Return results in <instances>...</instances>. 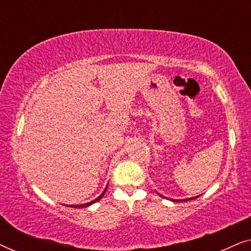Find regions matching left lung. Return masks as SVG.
Instances as JSON below:
<instances>
[{
  "label": "left lung",
  "mask_w": 251,
  "mask_h": 251,
  "mask_svg": "<svg viewBox=\"0 0 251 251\" xmlns=\"http://www.w3.org/2000/svg\"><path fill=\"white\" fill-rule=\"evenodd\" d=\"M162 197V195H161ZM164 198V197H163ZM199 197H194V198H190V199H183V200H176V199H174V202H183V201H190V200H194V199H197Z\"/></svg>",
  "instance_id": "obj_1"
}]
</instances>
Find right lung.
<instances>
[{
    "mask_svg": "<svg viewBox=\"0 0 251 251\" xmlns=\"http://www.w3.org/2000/svg\"><path fill=\"white\" fill-rule=\"evenodd\" d=\"M107 186H108V184H107ZM107 186L105 187L104 192H102V193H101L100 195H99V197H98L97 199H95V200H92V201H90V202H88V203H84V204H78V205H68V204H67V207H72V208H84V207H89V205H91V204L96 203V202L99 201L102 197H104L105 192H106V190H107Z\"/></svg>",
    "mask_w": 251,
    "mask_h": 251,
    "instance_id": "obj_1",
    "label": "right lung"
}]
</instances>
